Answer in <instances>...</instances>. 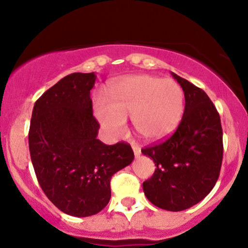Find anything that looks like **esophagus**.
Segmentation results:
<instances>
[{
	"mask_svg": "<svg viewBox=\"0 0 248 248\" xmlns=\"http://www.w3.org/2000/svg\"><path fill=\"white\" fill-rule=\"evenodd\" d=\"M133 152H134V155H135V157H139V156L141 155V149L138 146H135V144H133Z\"/></svg>",
	"mask_w": 248,
	"mask_h": 248,
	"instance_id": "1",
	"label": "esophagus"
}]
</instances>
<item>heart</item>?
<instances>
[{
  "label": "heart",
  "instance_id": "1",
  "mask_svg": "<svg viewBox=\"0 0 248 248\" xmlns=\"http://www.w3.org/2000/svg\"><path fill=\"white\" fill-rule=\"evenodd\" d=\"M108 102L98 98L94 113L110 138L118 139L132 118L135 132L148 142L171 136L184 113V92L171 79L134 75L119 79L108 88Z\"/></svg>",
  "mask_w": 248,
  "mask_h": 248
}]
</instances>
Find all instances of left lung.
<instances>
[{"instance_id":"1","label":"left lung","mask_w":248,"mask_h":248,"mask_svg":"<svg viewBox=\"0 0 248 248\" xmlns=\"http://www.w3.org/2000/svg\"><path fill=\"white\" fill-rule=\"evenodd\" d=\"M171 75L183 90L186 108L171 138L142 149L156 166L154 175L143 182V191L155 206L183 211L205 198L217 182L223 161V129L206 93Z\"/></svg>"}]
</instances>
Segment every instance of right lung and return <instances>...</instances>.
<instances>
[{"mask_svg": "<svg viewBox=\"0 0 248 248\" xmlns=\"http://www.w3.org/2000/svg\"><path fill=\"white\" fill-rule=\"evenodd\" d=\"M96 76L71 73L35 102L29 150L46 197L73 217L96 215L110 199V178L134 160L124 142L107 146L96 139L91 90Z\"/></svg>", "mask_w": 248, "mask_h": 248, "instance_id": "right-lung-1", "label": "right lung"}]
</instances>
